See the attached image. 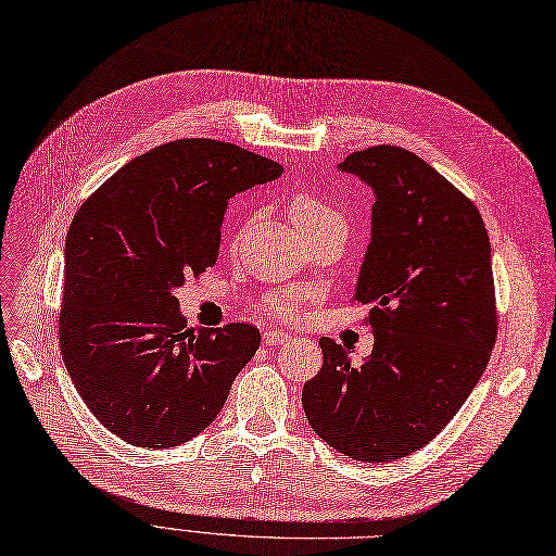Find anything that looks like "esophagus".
I'll return each mask as SVG.
<instances>
[{"mask_svg": "<svg viewBox=\"0 0 556 556\" xmlns=\"http://www.w3.org/2000/svg\"><path fill=\"white\" fill-rule=\"evenodd\" d=\"M293 341V334L289 332H281V330H265L263 332V343L265 345H281V343H289Z\"/></svg>", "mask_w": 556, "mask_h": 556, "instance_id": "1", "label": "esophagus"}]
</instances>
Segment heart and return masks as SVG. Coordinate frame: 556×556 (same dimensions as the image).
<instances>
[{"instance_id":"heart-1","label":"heart","mask_w":556,"mask_h":556,"mask_svg":"<svg viewBox=\"0 0 556 556\" xmlns=\"http://www.w3.org/2000/svg\"><path fill=\"white\" fill-rule=\"evenodd\" d=\"M289 211L302 233L312 231L316 226L327 222H343V215L334 208V205L312 190H295L289 199ZM265 306L270 309V314L286 316V318L295 316L298 312L295 300L289 295H270L265 300Z\"/></svg>"}]
</instances>
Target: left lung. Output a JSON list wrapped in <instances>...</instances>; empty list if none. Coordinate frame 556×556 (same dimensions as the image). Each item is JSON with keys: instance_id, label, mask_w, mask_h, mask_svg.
<instances>
[{"instance_id": "left-lung-1", "label": "left lung", "mask_w": 556, "mask_h": 556, "mask_svg": "<svg viewBox=\"0 0 556 556\" xmlns=\"http://www.w3.org/2000/svg\"><path fill=\"white\" fill-rule=\"evenodd\" d=\"M339 169L376 192L353 295L371 304L376 341L371 357L351 364L323 337L302 405L343 456L392 463L435 440L485 371L497 339L490 240L477 205L415 153L382 143Z\"/></svg>"}]
</instances>
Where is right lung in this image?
<instances>
[{
	"instance_id": "1",
	"label": "right lung",
	"mask_w": 556,
	"mask_h": 556,
	"mask_svg": "<svg viewBox=\"0 0 556 556\" xmlns=\"http://www.w3.org/2000/svg\"><path fill=\"white\" fill-rule=\"evenodd\" d=\"M283 174L217 139L143 153L79 205L66 236L59 348L81 401L110 433L147 448L199 435L261 343L256 327H188L174 289L219 254L229 199Z\"/></svg>"
}]
</instances>
